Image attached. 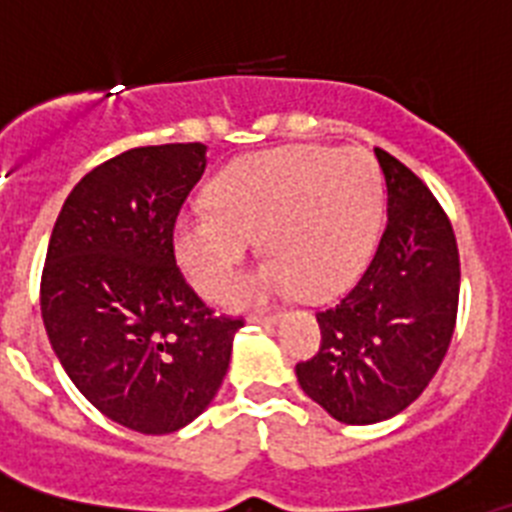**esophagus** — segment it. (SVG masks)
<instances>
[{
	"instance_id": "34e87169",
	"label": "esophagus",
	"mask_w": 512,
	"mask_h": 512,
	"mask_svg": "<svg viewBox=\"0 0 512 512\" xmlns=\"http://www.w3.org/2000/svg\"><path fill=\"white\" fill-rule=\"evenodd\" d=\"M279 315H274V312H253L251 323H261V325H271V323H277Z\"/></svg>"
}]
</instances>
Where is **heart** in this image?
Returning <instances> with one entry per match:
<instances>
[{"label":"heart","instance_id":"obj_1","mask_svg":"<svg viewBox=\"0 0 512 512\" xmlns=\"http://www.w3.org/2000/svg\"><path fill=\"white\" fill-rule=\"evenodd\" d=\"M382 207V174L364 148H271L220 171L207 205L176 217V259L189 282L215 300L228 292L259 235L269 259L233 300H264L295 287L307 300H325L366 266Z\"/></svg>","mask_w":512,"mask_h":512}]
</instances>
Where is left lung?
<instances>
[{
  "label": "left lung",
  "instance_id": "1",
  "mask_svg": "<svg viewBox=\"0 0 512 512\" xmlns=\"http://www.w3.org/2000/svg\"><path fill=\"white\" fill-rule=\"evenodd\" d=\"M374 153L387 225L354 289L315 312L318 354L295 366L302 392L348 425L379 423L418 400L449 351L459 310L451 220L408 166Z\"/></svg>",
  "mask_w": 512,
  "mask_h": 512
}]
</instances>
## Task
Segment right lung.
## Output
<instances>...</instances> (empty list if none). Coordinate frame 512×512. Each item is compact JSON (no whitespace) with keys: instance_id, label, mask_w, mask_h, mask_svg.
Returning <instances> with one entry per match:
<instances>
[{"instance_id":"obj_1","label":"right lung","mask_w":512,"mask_h":512,"mask_svg":"<svg viewBox=\"0 0 512 512\" xmlns=\"http://www.w3.org/2000/svg\"><path fill=\"white\" fill-rule=\"evenodd\" d=\"M202 143L130 148L63 202L40 312L76 390L130 431L164 436L212 402L241 318L215 315L176 266L174 225L207 166Z\"/></svg>"}]
</instances>
